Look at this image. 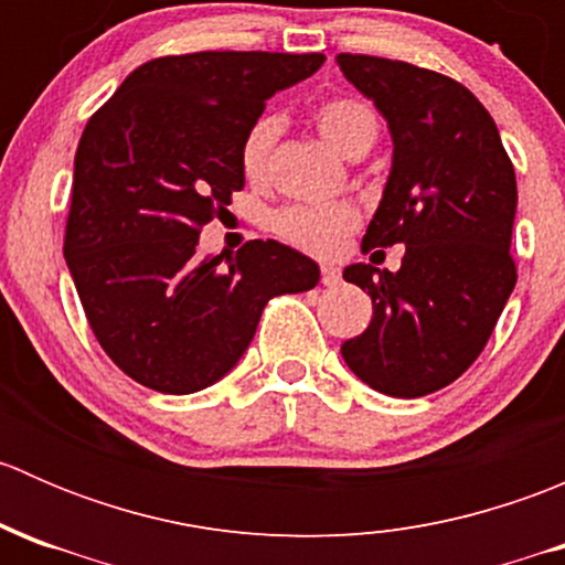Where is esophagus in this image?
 Instances as JSON below:
<instances>
[{"label": "esophagus", "mask_w": 565, "mask_h": 565, "mask_svg": "<svg viewBox=\"0 0 565 565\" xmlns=\"http://www.w3.org/2000/svg\"><path fill=\"white\" fill-rule=\"evenodd\" d=\"M339 278H341L339 267L322 265V284H324V287H335V284H339Z\"/></svg>", "instance_id": "34e87169"}]
</instances>
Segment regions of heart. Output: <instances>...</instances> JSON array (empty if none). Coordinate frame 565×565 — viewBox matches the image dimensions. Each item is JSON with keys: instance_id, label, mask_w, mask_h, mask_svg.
<instances>
[{"instance_id": "1", "label": "heart", "mask_w": 565, "mask_h": 565, "mask_svg": "<svg viewBox=\"0 0 565 565\" xmlns=\"http://www.w3.org/2000/svg\"><path fill=\"white\" fill-rule=\"evenodd\" d=\"M315 122L319 134L347 158L366 156L380 136V119L374 108L366 100L350 98V95L322 100L315 108ZM276 134V117H262L250 125L243 139L241 167L250 182H262L267 177ZM358 224H361V215L347 202L289 204L278 210L270 221L273 232L281 241L317 256H333L344 246L347 235L358 230Z\"/></svg>"}]
</instances>
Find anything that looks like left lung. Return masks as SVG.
<instances>
[{
  "label": "left lung",
  "instance_id": "1",
  "mask_svg": "<svg viewBox=\"0 0 565 565\" xmlns=\"http://www.w3.org/2000/svg\"><path fill=\"white\" fill-rule=\"evenodd\" d=\"M388 119L393 163L363 250L402 243L396 273L350 265L374 317L341 344L347 366L396 398L435 393L472 366L516 284L514 163L481 100L443 73L366 54L335 56Z\"/></svg>",
  "mask_w": 565,
  "mask_h": 565
}]
</instances>
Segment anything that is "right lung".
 <instances>
[{
	"label": "right lung",
	"mask_w": 565,
	"mask_h": 565,
	"mask_svg": "<svg viewBox=\"0 0 565 565\" xmlns=\"http://www.w3.org/2000/svg\"><path fill=\"white\" fill-rule=\"evenodd\" d=\"M322 62L270 51L161 56L89 117L65 259L95 339L136 383L174 396L218 383L267 300L317 287V262L284 243L248 241L235 256L196 248L202 226L246 185L241 145L265 100Z\"/></svg>",
	"instance_id": "right-lung-1"
}]
</instances>
